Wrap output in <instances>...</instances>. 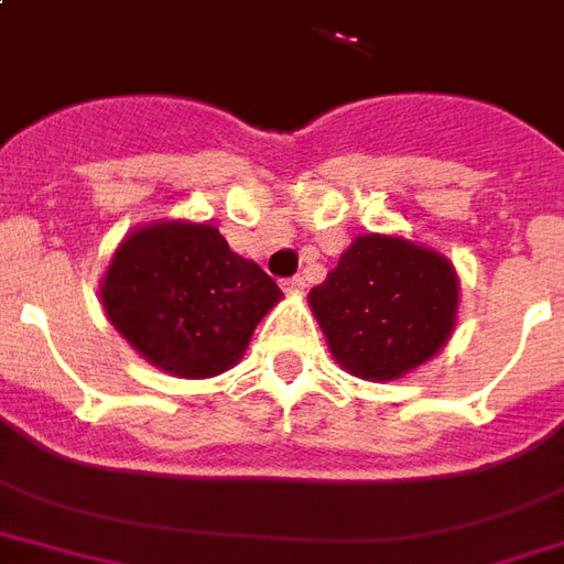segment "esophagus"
<instances>
[{
	"label": "esophagus",
	"mask_w": 564,
	"mask_h": 564,
	"mask_svg": "<svg viewBox=\"0 0 564 564\" xmlns=\"http://www.w3.org/2000/svg\"><path fill=\"white\" fill-rule=\"evenodd\" d=\"M282 285H285V291H303V288H306V279H303V276H291V279H285Z\"/></svg>",
	"instance_id": "esophagus-1"
}]
</instances>
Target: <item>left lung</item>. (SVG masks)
I'll list each match as a JSON object with an SVG mask.
<instances>
[{
	"instance_id": "obj_1",
	"label": "left lung",
	"mask_w": 564,
	"mask_h": 564,
	"mask_svg": "<svg viewBox=\"0 0 564 564\" xmlns=\"http://www.w3.org/2000/svg\"><path fill=\"white\" fill-rule=\"evenodd\" d=\"M460 282L443 252L401 235H359L308 306L329 354L359 380H398L443 350L458 324Z\"/></svg>"
}]
</instances>
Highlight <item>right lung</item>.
<instances>
[{
	"instance_id": "add662e5",
	"label": "right lung",
	"mask_w": 564,
	"mask_h": 564,
	"mask_svg": "<svg viewBox=\"0 0 564 564\" xmlns=\"http://www.w3.org/2000/svg\"><path fill=\"white\" fill-rule=\"evenodd\" d=\"M282 300L264 270L231 252L210 223L156 219L118 243L100 279L109 324L172 378H217L247 354Z\"/></svg>"
}]
</instances>
